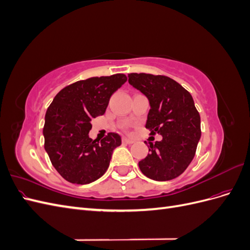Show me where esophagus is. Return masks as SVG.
I'll list each match as a JSON object with an SVG mask.
<instances>
[{
  "mask_svg": "<svg viewBox=\"0 0 250 250\" xmlns=\"http://www.w3.org/2000/svg\"><path fill=\"white\" fill-rule=\"evenodd\" d=\"M122 141H123V143H126V144H133L134 143V140L128 139V138H123Z\"/></svg>",
  "mask_w": 250,
  "mask_h": 250,
  "instance_id": "esophagus-1",
  "label": "esophagus"
}]
</instances>
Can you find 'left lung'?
Instances as JSON below:
<instances>
[{
	"mask_svg": "<svg viewBox=\"0 0 250 250\" xmlns=\"http://www.w3.org/2000/svg\"><path fill=\"white\" fill-rule=\"evenodd\" d=\"M128 82L149 101L146 128L163 137L155 144L149 142L150 153L139 162L142 173L157 181L178 177L191 164L201 137L200 116L191 94L161 75L128 74Z\"/></svg>",
	"mask_w": 250,
	"mask_h": 250,
	"instance_id": "left-lung-1",
	"label": "left lung"
}]
</instances>
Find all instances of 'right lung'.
Masks as SVG:
<instances>
[{"instance_id": "obj_1", "label": "right lung", "mask_w": 250, "mask_h": 250, "mask_svg": "<svg viewBox=\"0 0 250 250\" xmlns=\"http://www.w3.org/2000/svg\"><path fill=\"white\" fill-rule=\"evenodd\" d=\"M127 81L124 74L80 80L55 96L44 117V149L53 167L72 184L86 185L106 172L112 151L121 145L118 133L100 142L88 132L92 120L104 115L112 94Z\"/></svg>"}]
</instances>
